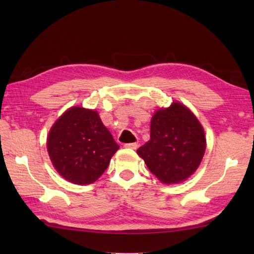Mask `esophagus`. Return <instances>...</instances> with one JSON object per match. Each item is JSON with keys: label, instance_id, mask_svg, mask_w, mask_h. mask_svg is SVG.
I'll return each mask as SVG.
<instances>
[{"label": "esophagus", "instance_id": "esophagus-1", "mask_svg": "<svg viewBox=\"0 0 254 254\" xmlns=\"http://www.w3.org/2000/svg\"><path fill=\"white\" fill-rule=\"evenodd\" d=\"M124 147L131 148V149H136L138 147V144L136 142L135 143H127V144H124Z\"/></svg>", "mask_w": 254, "mask_h": 254}]
</instances>
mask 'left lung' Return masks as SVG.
Instances as JSON below:
<instances>
[{
	"instance_id": "left-lung-1",
	"label": "left lung",
	"mask_w": 254,
	"mask_h": 254,
	"mask_svg": "<svg viewBox=\"0 0 254 254\" xmlns=\"http://www.w3.org/2000/svg\"><path fill=\"white\" fill-rule=\"evenodd\" d=\"M204 131L187 107L174 102L159 109L150 122V139L137 149L149 171L164 183L186 180L205 153Z\"/></svg>"
}]
</instances>
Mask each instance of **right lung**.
Here are the masks:
<instances>
[{
	"mask_svg": "<svg viewBox=\"0 0 254 254\" xmlns=\"http://www.w3.org/2000/svg\"><path fill=\"white\" fill-rule=\"evenodd\" d=\"M47 147L53 166L64 179L89 185L104 174L119 145L98 113L73 107L53 124Z\"/></svg>",
	"mask_w": 254,
	"mask_h": 254,
	"instance_id": "right-lung-1",
	"label": "right lung"
}]
</instances>
